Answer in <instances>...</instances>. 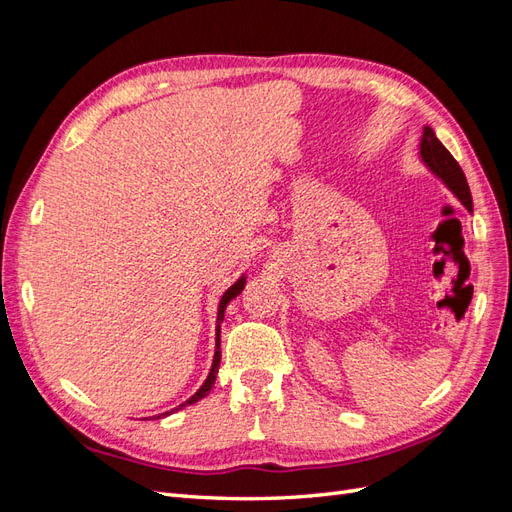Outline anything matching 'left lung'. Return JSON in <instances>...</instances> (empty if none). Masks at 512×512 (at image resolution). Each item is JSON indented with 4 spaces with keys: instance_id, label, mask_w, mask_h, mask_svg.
<instances>
[{
    "instance_id": "8db88e82",
    "label": "left lung",
    "mask_w": 512,
    "mask_h": 512,
    "mask_svg": "<svg viewBox=\"0 0 512 512\" xmlns=\"http://www.w3.org/2000/svg\"><path fill=\"white\" fill-rule=\"evenodd\" d=\"M421 158L431 168V173H436L446 183V188L453 190V194L463 203V207L472 211V194H470V188H468L466 175H463L461 166L451 156V151H448L438 141L436 134H433V130L429 126H425V130H423Z\"/></svg>"
}]
</instances>
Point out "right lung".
<instances>
[{
    "label": "right lung",
    "mask_w": 512,
    "mask_h": 512,
    "mask_svg": "<svg viewBox=\"0 0 512 512\" xmlns=\"http://www.w3.org/2000/svg\"><path fill=\"white\" fill-rule=\"evenodd\" d=\"M243 286H245V277H241L239 282H235L232 284L224 294H222V299H220V307H218V342H215V356H213V365H211V371H209V376H207V380H205V384L200 386V389L185 401V404H181L179 408H175V410H181V408H185V406H192V404H196L198 399H203L205 395H209V391L213 389V384H215V376H218V369H220V359H222V352H220V322L224 320V309H226V305L237 297V294L243 290ZM175 410H170V412H175ZM170 412H164V414H158L156 418H162V416H168Z\"/></svg>",
    "instance_id": "add662e5"
}]
</instances>
